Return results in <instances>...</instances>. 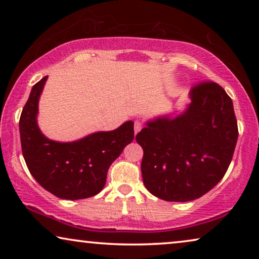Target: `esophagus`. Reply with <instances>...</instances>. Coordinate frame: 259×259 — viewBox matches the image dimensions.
I'll use <instances>...</instances> for the list:
<instances>
[{
  "mask_svg": "<svg viewBox=\"0 0 259 259\" xmlns=\"http://www.w3.org/2000/svg\"><path fill=\"white\" fill-rule=\"evenodd\" d=\"M141 128H143V123H141L140 121L134 122V133L137 134L138 132H140Z\"/></svg>",
  "mask_w": 259,
  "mask_h": 259,
  "instance_id": "obj_1",
  "label": "esophagus"
}]
</instances>
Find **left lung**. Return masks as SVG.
Returning a JSON list of instances; mask_svg holds the SVG:
<instances>
[{"mask_svg": "<svg viewBox=\"0 0 259 259\" xmlns=\"http://www.w3.org/2000/svg\"><path fill=\"white\" fill-rule=\"evenodd\" d=\"M180 114L148 120L137 134L143 147L144 185L166 201L204 196L228 171L238 139L231 98L215 82L190 91Z\"/></svg>", "mask_w": 259, "mask_h": 259, "instance_id": "left-lung-1", "label": "left lung"}]
</instances>
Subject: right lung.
<instances>
[{
  "mask_svg": "<svg viewBox=\"0 0 259 259\" xmlns=\"http://www.w3.org/2000/svg\"><path fill=\"white\" fill-rule=\"evenodd\" d=\"M47 77L34 84L21 113L23 158L35 180L54 196L69 200L93 197L104 189L112 162L132 143L134 122L70 143L48 139L37 125L38 100Z\"/></svg>",
  "mask_w": 259,
  "mask_h": 259,
  "instance_id": "add662e5",
  "label": "right lung"
}]
</instances>
